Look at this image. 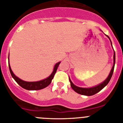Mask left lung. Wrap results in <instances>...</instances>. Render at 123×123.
Masks as SVG:
<instances>
[{"mask_svg":"<svg viewBox=\"0 0 123 123\" xmlns=\"http://www.w3.org/2000/svg\"><path fill=\"white\" fill-rule=\"evenodd\" d=\"M107 37H108L109 39V37H108V35H107ZM111 42V40H110ZM111 45L112 46V44H111ZM115 51H114V55H113V65L112 68H111V71H110V74H109V75L108 76V77L107 78V79L104 81H103L102 83L99 84V85H97V86H94V87H92V88H80V87H78V86H75L72 82V81L70 80L69 78V81L70 83V86H71L72 88L77 93L80 94L81 95H85V96H92V95L96 94V93L97 92H99L100 91H101L103 88H104L105 86H107V84L109 83L110 81V79H111V77H112L113 73V70H114V67H115Z\"/></svg>","mask_w":123,"mask_h":123,"instance_id":"obj_1","label":"left lung"}]
</instances>
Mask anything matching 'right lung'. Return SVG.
I'll use <instances>...</instances> for the list:
<instances>
[{
	"label": "right lung",
	"instance_id": "1",
	"mask_svg": "<svg viewBox=\"0 0 123 123\" xmlns=\"http://www.w3.org/2000/svg\"><path fill=\"white\" fill-rule=\"evenodd\" d=\"M8 61H9V57H8ZM61 63V62L56 63L55 64V67H54L53 71L52 72V74L49 75L48 78H46V79H44L43 80L38 81H34V82H29V81H23L22 80H21L20 78H19L18 77H17L15 74H13V72H12V69H11L10 66V63H8V66H9V69L10 72V74L12 75V77L14 78L16 82L20 86H21L22 88H24V89H26L27 90H31V91H34V90H40V89H43V88H46L51 82L52 80L54 78V76H55V74L56 72V70L57 69V67L59 66V64Z\"/></svg>",
	"mask_w": 123,
	"mask_h": 123
}]
</instances>
